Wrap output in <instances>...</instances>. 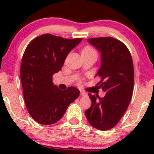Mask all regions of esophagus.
I'll list each match as a JSON object with an SVG mask.
<instances>
[{"instance_id":"obj_1","label":"esophagus","mask_w":154,"mask_h":154,"mask_svg":"<svg viewBox=\"0 0 154 154\" xmlns=\"http://www.w3.org/2000/svg\"><path fill=\"white\" fill-rule=\"evenodd\" d=\"M80 94H81L82 96H84V97L85 96H87V94L84 91H80Z\"/></svg>"}]
</instances>
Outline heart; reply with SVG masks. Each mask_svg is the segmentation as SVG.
<instances>
[{"label": "heart", "instance_id": "b5f03b06", "mask_svg": "<svg viewBox=\"0 0 154 154\" xmlns=\"http://www.w3.org/2000/svg\"><path fill=\"white\" fill-rule=\"evenodd\" d=\"M91 51H95L94 49H93L92 48L90 47V46H86V47H85L83 49V51H82V53L83 52H91Z\"/></svg>", "mask_w": 154, "mask_h": 154}]
</instances>
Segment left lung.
<instances>
[{"label": "left lung", "instance_id": "1", "mask_svg": "<svg viewBox=\"0 0 154 154\" xmlns=\"http://www.w3.org/2000/svg\"><path fill=\"white\" fill-rule=\"evenodd\" d=\"M101 53V66L97 84L106 91L103 97L88 94L91 100L86 117L91 126L100 130L112 129L121 120L131 100L134 86V68L127 46L112 37L88 38Z\"/></svg>", "mask_w": 154, "mask_h": 154}]
</instances>
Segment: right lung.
Masks as SVG:
<instances>
[{"label":"right lung","instance_id":"1","mask_svg":"<svg viewBox=\"0 0 154 154\" xmlns=\"http://www.w3.org/2000/svg\"><path fill=\"white\" fill-rule=\"evenodd\" d=\"M81 40L43 34L32 39L24 51L20 68L24 102L31 117L41 125L60 121L79 97L75 87L60 90L53 83V75L61 70L68 54Z\"/></svg>","mask_w":154,"mask_h":154}]
</instances>
